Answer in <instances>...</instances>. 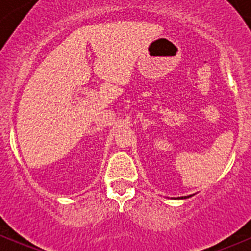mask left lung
I'll use <instances>...</instances> for the list:
<instances>
[{"mask_svg":"<svg viewBox=\"0 0 251 251\" xmlns=\"http://www.w3.org/2000/svg\"><path fill=\"white\" fill-rule=\"evenodd\" d=\"M194 194H189V196H184V197H177V198H174V199H187V198H191V197H193Z\"/></svg>","mask_w":251,"mask_h":251,"instance_id":"left-lung-1","label":"left lung"}]
</instances>
